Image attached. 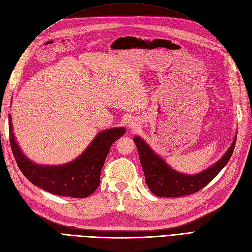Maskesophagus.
<instances>
[{
  "label": "esophagus",
  "mask_w": 252,
  "mask_h": 252,
  "mask_svg": "<svg viewBox=\"0 0 252 252\" xmlns=\"http://www.w3.org/2000/svg\"><path fill=\"white\" fill-rule=\"evenodd\" d=\"M138 126H139V121H136V120H132L130 123H129V128L132 129V130H133V129H135L136 127H138Z\"/></svg>",
  "instance_id": "1"
}]
</instances>
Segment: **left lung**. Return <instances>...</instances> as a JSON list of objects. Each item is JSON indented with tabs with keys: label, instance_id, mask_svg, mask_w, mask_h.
<instances>
[{
	"label": "left lung",
	"instance_id": "1",
	"mask_svg": "<svg viewBox=\"0 0 252 252\" xmlns=\"http://www.w3.org/2000/svg\"><path fill=\"white\" fill-rule=\"evenodd\" d=\"M133 141L139 151L145 181L150 191L159 197H178L197 192L217 177L233 154L236 135L230 147L217 163L195 174L175 171L140 136L135 135Z\"/></svg>",
	"mask_w": 252,
	"mask_h": 252
}]
</instances>
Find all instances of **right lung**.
Returning <instances> with one entry per match:
<instances>
[{"label":"right lung","instance_id":"right-lung-1","mask_svg":"<svg viewBox=\"0 0 252 252\" xmlns=\"http://www.w3.org/2000/svg\"><path fill=\"white\" fill-rule=\"evenodd\" d=\"M9 139L14 158L22 173L33 185L52 194L69 197H87L100 185V175L113 142L126 132L124 127L106 129L95 135L83 154L63 165H40L23 154L12 131L8 114Z\"/></svg>","mask_w":252,"mask_h":252}]
</instances>
